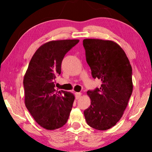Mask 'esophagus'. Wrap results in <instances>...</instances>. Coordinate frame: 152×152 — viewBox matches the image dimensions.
Instances as JSON below:
<instances>
[{
  "label": "esophagus",
  "mask_w": 152,
  "mask_h": 152,
  "mask_svg": "<svg viewBox=\"0 0 152 152\" xmlns=\"http://www.w3.org/2000/svg\"><path fill=\"white\" fill-rule=\"evenodd\" d=\"M75 98L77 99L80 98L81 95H82V93H75Z\"/></svg>",
  "instance_id": "obj_1"
}]
</instances>
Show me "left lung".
<instances>
[{"label":"left lung","instance_id":"8db88e82","mask_svg":"<svg viewBox=\"0 0 152 152\" xmlns=\"http://www.w3.org/2000/svg\"><path fill=\"white\" fill-rule=\"evenodd\" d=\"M87 64L100 88L88 91L90 107L84 111L87 124L97 130L115 126L123 115L133 91L132 68L125 53L112 41L83 40Z\"/></svg>","mask_w":152,"mask_h":152}]
</instances>
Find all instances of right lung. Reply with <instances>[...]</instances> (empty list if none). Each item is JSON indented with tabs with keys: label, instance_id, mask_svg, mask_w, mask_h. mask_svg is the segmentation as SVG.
I'll return each mask as SVG.
<instances>
[{
	"label": "right lung",
	"instance_id": "right-lung-1",
	"mask_svg": "<svg viewBox=\"0 0 152 152\" xmlns=\"http://www.w3.org/2000/svg\"><path fill=\"white\" fill-rule=\"evenodd\" d=\"M79 41L66 39L44 43L32 56L25 74V104L35 121L45 129L61 127L70 115L75 96L56 91L55 78L61 74L64 56Z\"/></svg>",
	"mask_w": 152,
	"mask_h": 152
}]
</instances>
